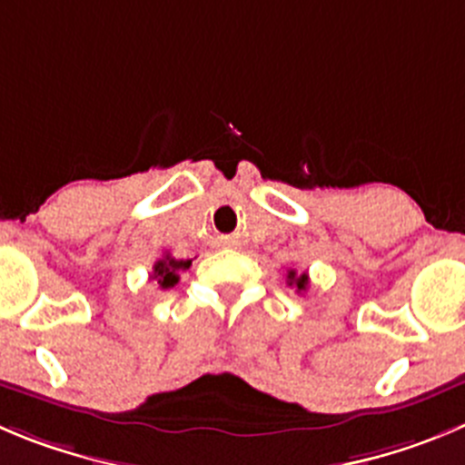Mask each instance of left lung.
I'll list each match as a JSON object with an SVG mask.
<instances>
[{
    "mask_svg": "<svg viewBox=\"0 0 465 465\" xmlns=\"http://www.w3.org/2000/svg\"><path fill=\"white\" fill-rule=\"evenodd\" d=\"M286 282H289L292 286H296V292L301 293V292H305L307 284H310V277H307V272H301V275H298L296 271H289V275H286Z\"/></svg>",
    "mask_w": 465,
    "mask_h": 465,
    "instance_id": "8db88e82",
    "label": "left lung"
}]
</instances>
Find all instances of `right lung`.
Wrapping results in <instances>:
<instances>
[{"label": "right lung", "instance_id": "add662e5", "mask_svg": "<svg viewBox=\"0 0 465 465\" xmlns=\"http://www.w3.org/2000/svg\"><path fill=\"white\" fill-rule=\"evenodd\" d=\"M190 259L188 262H183V259H173L169 257V254H164L163 259H158L153 266V275H151V280L158 282L163 289H169V286H173L176 282H179V272L185 271V268H190Z\"/></svg>", "mask_w": 465, "mask_h": 465}]
</instances>
